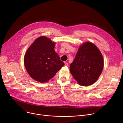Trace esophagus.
<instances>
[{
  "instance_id": "esophagus-1",
  "label": "esophagus",
  "mask_w": 123,
  "mask_h": 123,
  "mask_svg": "<svg viewBox=\"0 0 123 123\" xmlns=\"http://www.w3.org/2000/svg\"><path fill=\"white\" fill-rule=\"evenodd\" d=\"M65 66H68V63L67 62H65Z\"/></svg>"
}]
</instances>
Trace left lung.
<instances>
[{
	"instance_id": "left-lung-1",
	"label": "left lung",
	"mask_w": 123,
	"mask_h": 123,
	"mask_svg": "<svg viewBox=\"0 0 123 123\" xmlns=\"http://www.w3.org/2000/svg\"><path fill=\"white\" fill-rule=\"evenodd\" d=\"M103 66V57L100 50L92 43L87 42L80 46L69 68L78 83L86 86L91 85L97 80Z\"/></svg>"
}]
</instances>
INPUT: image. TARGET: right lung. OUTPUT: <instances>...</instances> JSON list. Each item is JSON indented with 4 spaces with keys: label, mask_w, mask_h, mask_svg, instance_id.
Listing matches in <instances>:
<instances>
[{
    "label": "right lung",
    "mask_w": 123,
    "mask_h": 123,
    "mask_svg": "<svg viewBox=\"0 0 123 123\" xmlns=\"http://www.w3.org/2000/svg\"><path fill=\"white\" fill-rule=\"evenodd\" d=\"M55 43L45 37L36 39L27 49L24 65L30 76L40 83L48 81L64 66L54 49Z\"/></svg>",
    "instance_id": "obj_1"
}]
</instances>
